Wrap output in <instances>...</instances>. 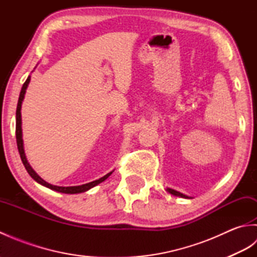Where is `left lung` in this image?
Listing matches in <instances>:
<instances>
[{
  "instance_id": "left-lung-1",
  "label": "left lung",
  "mask_w": 257,
  "mask_h": 257,
  "mask_svg": "<svg viewBox=\"0 0 257 257\" xmlns=\"http://www.w3.org/2000/svg\"><path fill=\"white\" fill-rule=\"evenodd\" d=\"M168 190V192H170L171 194H173V195H177V196H181V198H188L187 195H184V194H182V193H180V192H178V191H176V190H172V189H167Z\"/></svg>"
}]
</instances>
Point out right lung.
Listing matches in <instances>:
<instances>
[{"label":"right lung","instance_id":"1","mask_svg":"<svg viewBox=\"0 0 257 257\" xmlns=\"http://www.w3.org/2000/svg\"><path fill=\"white\" fill-rule=\"evenodd\" d=\"M31 80V77L29 76L27 79L25 80V83L23 84V87H22L21 89V94L19 97V102H18V108H16V128H15V135H16V144H18V149L20 152V157L22 159V162H23V165L26 169V171L29 172L30 176L35 180L36 182H38L42 185H44V187L48 188V189H52L54 191H57V192H62V193H69V194H74V193H80V192H85V191L89 190L91 188H94L95 185L101 183L102 181H105V180L110 176L112 172H109L108 174H106L105 177H102L98 180H95V181L89 182V183H86L83 185H77V187H57V185H53L51 183H48L46 181H44L38 174L33 170L32 167L30 166V163L27 162L26 160V157H25V152H24V148H23V139H22V119H21V107H22V101L24 99V95H25V91L27 88V85H29Z\"/></svg>","mask_w":257,"mask_h":257}]
</instances>
